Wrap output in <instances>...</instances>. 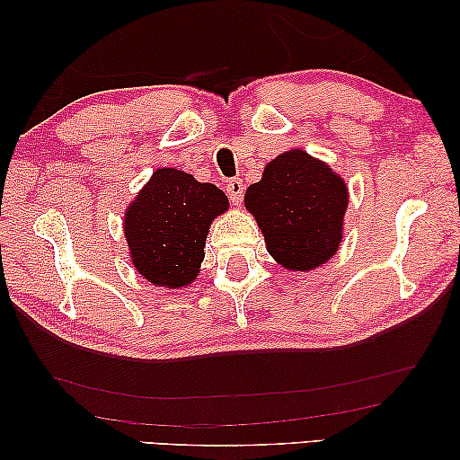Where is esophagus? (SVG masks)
Segmentation results:
<instances>
[{
    "mask_svg": "<svg viewBox=\"0 0 460 460\" xmlns=\"http://www.w3.org/2000/svg\"><path fill=\"white\" fill-rule=\"evenodd\" d=\"M226 192H228V199L232 200V205H241L243 200V194H244V186H243V180H230L228 186H226Z\"/></svg>",
    "mask_w": 460,
    "mask_h": 460,
    "instance_id": "34e87169",
    "label": "esophagus"
}]
</instances>
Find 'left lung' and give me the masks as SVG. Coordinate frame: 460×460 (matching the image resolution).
Listing matches in <instances>:
<instances>
[{"mask_svg": "<svg viewBox=\"0 0 460 460\" xmlns=\"http://www.w3.org/2000/svg\"><path fill=\"white\" fill-rule=\"evenodd\" d=\"M349 190L341 175L301 148L280 153L244 192L268 253L280 268L310 272L341 247Z\"/></svg>", "mask_w": 460, "mask_h": 460, "instance_id": "obj_1", "label": "left lung"}]
</instances>
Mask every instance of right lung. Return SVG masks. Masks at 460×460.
<instances>
[{"label": "right lung", "mask_w": 460, "mask_h": 460, "mask_svg": "<svg viewBox=\"0 0 460 460\" xmlns=\"http://www.w3.org/2000/svg\"><path fill=\"white\" fill-rule=\"evenodd\" d=\"M228 209L216 184L173 167L156 169L123 213L134 270L155 287H190L205 260L209 226Z\"/></svg>", "instance_id": "add662e5"}]
</instances>
